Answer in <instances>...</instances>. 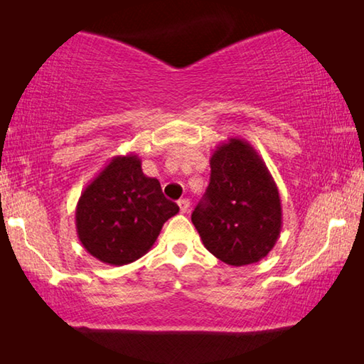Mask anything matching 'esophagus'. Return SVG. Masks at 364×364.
Listing matches in <instances>:
<instances>
[{"instance_id": "1", "label": "esophagus", "mask_w": 364, "mask_h": 364, "mask_svg": "<svg viewBox=\"0 0 364 364\" xmlns=\"http://www.w3.org/2000/svg\"><path fill=\"white\" fill-rule=\"evenodd\" d=\"M178 207H180L181 213H186L189 210V200L188 199H180V200H178Z\"/></svg>"}]
</instances>
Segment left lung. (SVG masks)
I'll use <instances>...</instances> for the list:
<instances>
[{
    "instance_id": "8db88e82",
    "label": "left lung",
    "mask_w": 364,
    "mask_h": 364,
    "mask_svg": "<svg viewBox=\"0 0 364 364\" xmlns=\"http://www.w3.org/2000/svg\"><path fill=\"white\" fill-rule=\"evenodd\" d=\"M210 183L191 220L218 260L244 267L269 254L282 226L279 191L247 141L230 138L210 157Z\"/></svg>"
}]
</instances>
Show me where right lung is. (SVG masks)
<instances>
[{
  "mask_svg": "<svg viewBox=\"0 0 364 364\" xmlns=\"http://www.w3.org/2000/svg\"><path fill=\"white\" fill-rule=\"evenodd\" d=\"M180 212L156 178L143 173L134 154L115 156L80 196L75 226L90 255L128 264L149 252L165 221Z\"/></svg>",
  "mask_w": 364,
  "mask_h": 364,
  "instance_id": "1",
  "label": "right lung"
}]
</instances>
